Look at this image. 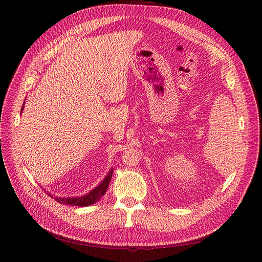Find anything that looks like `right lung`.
Returning a JSON list of instances; mask_svg holds the SVG:
<instances>
[{"mask_svg": "<svg viewBox=\"0 0 262 262\" xmlns=\"http://www.w3.org/2000/svg\"><path fill=\"white\" fill-rule=\"evenodd\" d=\"M24 108V107H23ZM21 108V111H23ZM113 171L114 169H112L108 174L106 176V178L103 180V182L96 186L94 189H92L91 192L89 194L81 196V197H53V195L49 194L50 197H53L57 203L59 204H65V205H73V206H79V207H84V206H90L93 205L96 202H98L101 200V197L105 195L108 185H110L111 179L113 177Z\"/></svg>", "mask_w": 262, "mask_h": 262, "instance_id": "add662e5", "label": "right lung"}]
</instances>
